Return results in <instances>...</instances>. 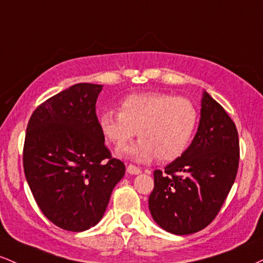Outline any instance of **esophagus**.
<instances>
[{
	"mask_svg": "<svg viewBox=\"0 0 263 263\" xmlns=\"http://www.w3.org/2000/svg\"><path fill=\"white\" fill-rule=\"evenodd\" d=\"M126 171H128V174H130V175H138V174L141 173L139 167H137L135 165H132V164L126 166Z\"/></svg>",
	"mask_w": 263,
	"mask_h": 263,
	"instance_id": "1",
	"label": "esophagus"
}]
</instances>
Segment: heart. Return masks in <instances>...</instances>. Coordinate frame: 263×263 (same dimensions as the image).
Returning <instances> with one entry per match:
<instances>
[{
    "instance_id": "1",
    "label": "heart",
    "mask_w": 263,
    "mask_h": 263,
    "mask_svg": "<svg viewBox=\"0 0 263 263\" xmlns=\"http://www.w3.org/2000/svg\"><path fill=\"white\" fill-rule=\"evenodd\" d=\"M199 123V110L190 99L150 92L132 94L99 117V128L110 143L122 144L134 137L137 143L122 145L117 154L138 163L178 159L190 145Z\"/></svg>"
}]
</instances>
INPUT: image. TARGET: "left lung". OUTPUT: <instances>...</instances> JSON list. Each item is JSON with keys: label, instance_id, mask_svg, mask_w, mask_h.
<instances>
[{"label": "left lung", "instance_id": "1", "mask_svg": "<svg viewBox=\"0 0 263 263\" xmlns=\"http://www.w3.org/2000/svg\"><path fill=\"white\" fill-rule=\"evenodd\" d=\"M240 144L235 123L203 90L197 132L181 156L154 171L153 219L165 231L190 235L219 214L235 182Z\"/></svg>", "mask_w": 263, "mask_h": 263}]
</instances>
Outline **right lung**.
I'll use <instances>...</instances> for the list:
<instances>
[{
	"label": "right lung",
	"mask_w": 263,
	"mask_h": 263,
	"mask_svg": "<svg viewBox=\"0 0 263 263\" xmlns=\"http://www.w3.org/2000/svg\"><path fill=\"white\" fill-rule=\"evenodd\" d=\"M103 85L78 83L38 107L23 147V169L44 216L81 232L102 220L111 191L125 174L99 128L96 103Z\"/></svg>",
	"instance_id": "add662e5"
}]
</instances>
